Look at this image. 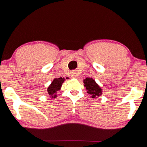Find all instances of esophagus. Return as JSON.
Instances as JSON below:
<instances>
[{"instance_id":"obj_1","label":"esophagus","mask_w":147,"mask_h":147,"mask_svg":"<svg viewBox=\"0 0 147 147\" xmlns=\"http://www.w3.org/2000/svg\"><path fill=\"white\" fill-rule=\"evenodd\" d=\"M71 76L72 78H76L78 76V73L75 71H72L71 73Z\"/></svg>"}]
</instances>
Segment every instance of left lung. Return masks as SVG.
<instances>
[{
	"mask_svg": "<svg viewBox=\"0 0 147 147\" xmlns=\"http://www.w3.org/2000/svg\"><path fill=\"white\" fill-rule=\"evenodd\" d=\"M83 83L87 90V93L92 95V98H95L96 96H99L102 94V89L96 83V82L92 78H87L84 80Z\"/></svg>",
	"mask_w": 147,
	"mask_h": 147,
	"instance_id": "1",
	"label": "left lung"
}]
</instances>
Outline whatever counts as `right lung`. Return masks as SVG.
Masks as SVG:
<instances>
[{
	"label": "right lung",
	"mask_w": 147,
	"mask_h": 147,
	"mask_svg": "<svg viewBox=\"0 0 147 147\" xmlns=\"http://www.w3.org/2000/svg\"><path fill=\"white\" fill-rule=\"evenodd\" d=\"M64 82V78H62L54 79L47 89V92L49 95L54 96V98L56 97V93L59 90H60L62 84Z\"/></svg>",
	"instance_id": "obj_1"
}]
</instances>
